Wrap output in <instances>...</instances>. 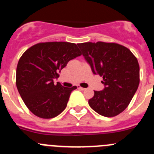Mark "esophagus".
Masks as SVG:
<instances>
[{
    "label": "esophagus",
    "instance_id": "obj_1",
    "mask_svg": "<svg viewBox=\"0 0 154 154\" xmlns=\"http://www.w3.org/2000/svg\"><path fill=\"white\" fill-rule=\"evenodd\" d=\"M78 89H81V90H82V91H84V90H85V88H82V87H80V86H78Z\"/></svg>",
    "mask_w": 154,
    "mask_h": 154
}]
</instances>
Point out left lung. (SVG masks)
I'll return each instance as SVG.
<instances>
[{
    "label": "left lung",
    "instance_id": "obj_1",
    "mask_svg": "<svg viewBox=\"0 0 154 154\" xmlns=\"http://www.w3.org/2000/svg\"><path fill=\"white\" fill-rule=\"evenodd\" d=\"M94 75L103 76L104 89L94 91L89 100L99 115L112 117L130 104L140 83V66L127 48L116 43L85 42L78 44Z\"/></svg>",
    "mask_w": 154,
    "mask_h": 154
}]
</instances>
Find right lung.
I'll return each mask as SVG.
<instances>
[{"label":"right lung","instance_id":"add662e5","mask_svg":"<svg viewBox=\"0 0 154 154\" xmlns=\"http://www.w3.org/2000/svg\"><path fill=\"white\" fill-rule=\"evenodd\" d=\"M77 45L65 42L39 43L21 57L16 71V85L24 104L43 119L57 116L65 109L71 92L77 89L54 83L68 62L80 56Z\"/></svg>","mask_w":154,"mask_h":154}]
</instances>
